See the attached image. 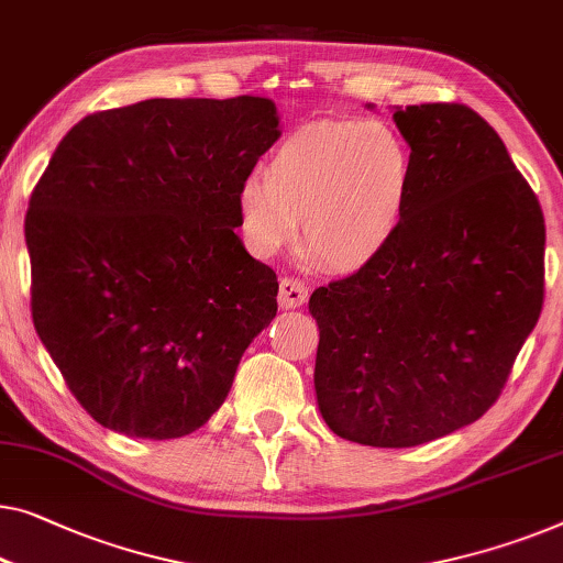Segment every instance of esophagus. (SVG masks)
I'll list each match as a JSON object with an SVG mask.
<instances>
[{"instance_id": "esophagus-1", "label": "esophagus", "mask_w": 563, "mask_h": 563, "mask_svg": "<svg viewBox=\"0 0 563 563\" xmlns=\"http://www.w3.org/2000/svg\"><path fill=\"white\" fill-rule=\"evenodd\" d=\"M309 297V289L307 284L297 279V276H284V279L279 282V305L284 309L289 307H301Z\"/></svg>"}]
</instances>
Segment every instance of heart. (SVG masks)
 <instances>
[{
	"mask_svg": "<svg viewBox=\"0 0 563 563\" xmlns=\"http://www.w3.org/2000/svg\"><path fill=\"white\" fill-rule=\"evenodd\" d=\"M413 195V154L386 121H317L276 146L266 175L239 187L243 231L258 254L297 239L335 274L371 266L401 231Z\"/></svg>",
	"mask_w": 563,
	"mask_h": 563,
	"instance_id": "obj_1",
	"label": "heart"
}]
</instances>
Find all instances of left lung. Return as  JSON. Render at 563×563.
<instances>
[{"label":"left lung","instance_id":"obj_1","mask_svg":"<svg viewBox=\"0 0 563 563\" xmlns=\"http://www.w3.org/2000/svg\"><path fill=\"white\" fill-rule=\"evenodd\" d=\"M409 216L378 262L309 297L314 390L338 437L417 446L498 401L543 307L539 198L464 103L396 109Z\"/></svg>","mask_w":563,"mask_h":563}]
</instances>
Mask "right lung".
<instances>
[{
	"label": "right lung",
	"instance_id": "obj_1",
	"mask_svg": "<svg viewBox=\"0 0 563 563\" xmlns=\"http://www.w3.org/2000/svg\"><path fill=\"white\" fill-rule=\"evenodd\" d=\"M279 134L272 101L235 96L96 111L63 136L24 216L30 309L101 427L177 439L221 409L276 314L274 268L233 228Z\"/></svg>",
	"mask_w": 563,
	"mask_h": 563
}]
</instances>
